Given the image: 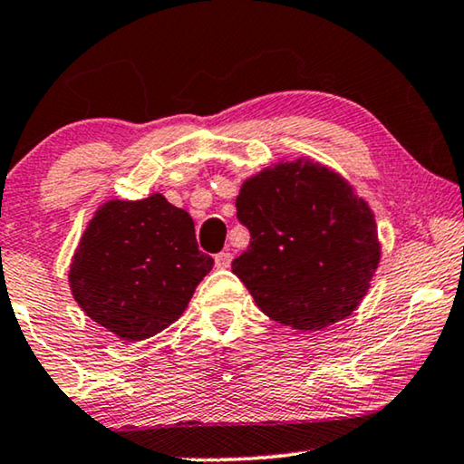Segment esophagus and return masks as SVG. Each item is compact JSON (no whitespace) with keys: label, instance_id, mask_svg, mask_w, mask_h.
Masks as SVG:
<instances>
[{"label":"esophagus","instance_id":"1","mask_svg":"<svg viewBox=\"0 0 464 464\" xmlns=\"http://www.w3.org/2000/svg\"><path fill=\"white\" fill-rule=\"evenodd\" d=\"M230 264H232V253L230 251H221V253H218V256H215V266H218V268H230Z\"/></svg>","mask_w":464,"mask_h":464}]
</instances>
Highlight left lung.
I'll use <instances>...</instances> for the list:
<instances>
[{
	"label": "left lung",
	"instance_id": "left-lung-1",
	"mask_svg": "<svg viewBox=\"0 0 464 464\" xmlns=\"http://www.w3.org/2000/svg\"><path fill=\"white\" fill-rule=\"evenodd\" d=\"M237 218L251 232L232 272L272 321L323 332L363 302L380 264L370 205L340 173L310 158L246 177Z\"/></svg>",
	"mask_w": 464,
	"mask_h": 464
}]
</instances>
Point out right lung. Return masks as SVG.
Wrapping results in <instances>:
<instances>
[{
    "instance_id": "right-lung-1",
    "label": "right lung",
    "mask_w": 464,
    "mask_h": 464,
    "mask_svg": "<svg viewBox=\"0 0 464 464\" xmlns=\"http://www.w3.org/2000/svg\"><path fill=\"white\" fill-rule=\"evenodd\" d=\"M211 268L189 213L156 192L94 211L69 264V287L94 323L141 342L179 319Z\"/></svg>"
}]
</instances>
